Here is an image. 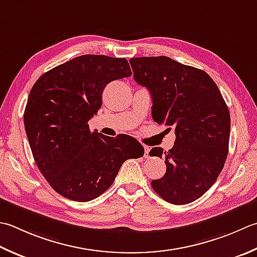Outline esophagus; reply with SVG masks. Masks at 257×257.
I'll use <instances>...</instances> for the list:
<instances>
[{
  "label": "esophagus",
  "instance_id": "34e87169",
  "mask_svg": "<svg viewBox=\"0 0 257 257\" xmlns=\"http://www.w3.org/2000/svg\"><path fill=\"white\" fill-rule=\"evenodd\" d=\"M150 152V148L149 147H145V157L147 158L148 157V153Z\"/></svg>",
  "mask_w": 257,
  "mask_h": 257
}]
</instances>
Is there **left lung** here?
<instances>
[{
  "instance_id": "8db88e82",
  "label": "left lung",
  "mask_w": 257,
  "mask_h": 257,
  "mask_svg": "<svg viewBox=\"0 0 257 257\" xmlns=\"http://www.w3.org/2000/svg\"><path fill=\"white\" fill-rule=\"evenodd\" d=\"M134 79L153 99L155 122L174 129V147H155L150 156L165 158L166 174L152 187L166 202L192 203L212 187L228 154L230 115L223 95L205 71L168 57L129 60Z\"/></svg>"
}]
</instances>
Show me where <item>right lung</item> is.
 Listing matches in <instances>:
<instances>
[{
    "instance_id": "right-lung-1",
    "label": "right lung",
    "mask_w": 257,
    "mask_h": 257,
    "mask_svg": "<svg viewBox=\"0 0 257 257\" xmlns=\"http://www.w3.org/2000/svg\"><path fill=\"white\" fill-rule=\"evenodd\" d=\"M132 75L124 58L84 54L43 73L31 89L24 127L33 158L50 186L63 197L89 202L103 194L127 159L144 156L128 135L90 132L105 85Z\"/></svg>"
}]
</instances>
